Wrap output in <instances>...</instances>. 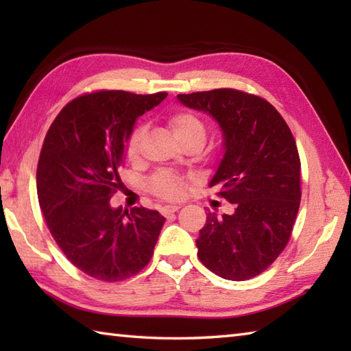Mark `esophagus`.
Here are the masks:
<instances>
[{"label":"esophagus","instance_id":"34e87169","mask_svg":"<svg viewBox=\"0 0 351 351\" xmlns=\"http://www.w3.org/2000/svg\"><path fill=\"white\" fill-rule=\"evenodd\" d=\"M180 208H181V205H166V206L161 208V214L162 215H170V214L176 213L178 210H180Z\"/></svg>","mask_w":351,"mask_h":351}]
</instances>
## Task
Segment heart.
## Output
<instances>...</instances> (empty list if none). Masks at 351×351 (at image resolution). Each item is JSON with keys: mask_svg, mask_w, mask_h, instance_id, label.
<instances>
[{"mask_svg": "<svg viewBox=\"0 0 351 351\" xmlns=\"http://www.w3.org/2000/svg\"><path fill=\"white\" fill-rule=\"evenodd\" d=\"M169 126L171 134L178 141H182L190 137H200L205 140V128L204 123L191 113H176L170 117ZM143 138V128L137 126L128 138L126 143V156L134 160L138 155L140 143ZM151 189L156 196L162 199H176L182 195V182L176 176L169 173H160L154 176L151 182Z\"/></svg>", "mask_w": 351, "mask_h": 351, "instance_id": "heart-1", "label": "heart"}]
</instances>
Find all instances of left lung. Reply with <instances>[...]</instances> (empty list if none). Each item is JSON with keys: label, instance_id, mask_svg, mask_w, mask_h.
<instances>
[{"label": "left lung", "instance_id": "8db88e82", "mask_svg": "<svg viewBox=\"0 0 351 351\" xmlns=\"http://www.w3.org/2000/svg\"><path fill=\"white\" fill-rule=\"evenodd\" d=\"M178 101L219 123L223 156L210 187L235 205L206 214L197 256L223 279L245 280L280 255L300 206V158L287 122L270 102L234 88L178 95Z\"/></svg>", "mask_w": 351, "mask_h": 351}]
</instances>
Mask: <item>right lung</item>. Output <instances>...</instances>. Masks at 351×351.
I'll return each mask as SVG.
<instances>
[{
	"label": "right lung",
	"instance_id": "add662e5",
	"mask_svg": "<svg viewBox=\"0 0 351 351\" xmlns=\"http://www.w3.org/2000/svg\"><path fill=\"white\" fill-rule=\"evenodd\" d=\"M167 93L104 90L80 96L49 126L37 164V197L58 247L106 282L128 279L154 253L166 219L147 208H113L117 170L136 121Z\"/></svg>",
	"mask_w": 351,
	"mask_h": 351
}]
</instances>
